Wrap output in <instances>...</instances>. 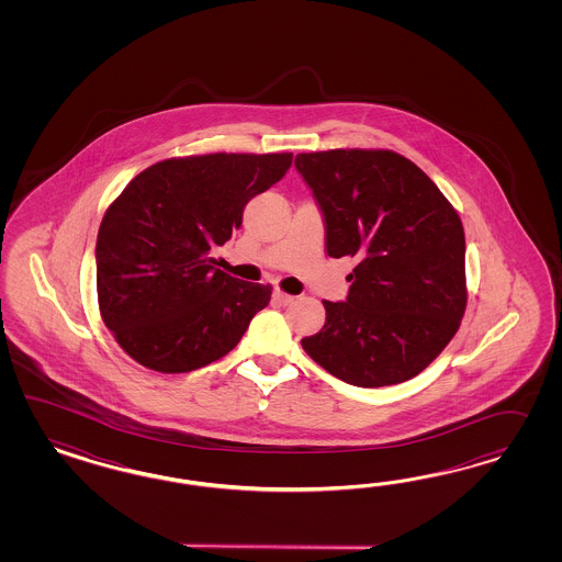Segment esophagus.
Masks as SVG:
<instances>
[{
  "instance_id": "34e87169",
  "label": "esophagus",
  "mask_w": 562,
  "mask_h": 562,
  "mask_svg": "<svg viewBox=\"0 0 562 562\" xmlns=\"http://www.w3.org/2000/svg\"><path fill=\"white\" fill-rule=\"evenodd\" d=\"M273 301H276V303H280V305H290V303L294 301V296H292V294H289V292L276 290V292H273Z\"/></svg>"
}]
</instances>
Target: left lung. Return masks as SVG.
I'll return each instance as SVG.
<instances>
[{
	"label": "left lung",
	"instance_id": "1",
	"mask_svg": "<svg viewBox=\"0 0 562 562\" xmlns=\"http://www.w3.org/2000/svg\"><path fill=\"white\" fill-rule=\"evenodd\" d=\"M327 224V256L357 257L344 303L306 355L357 387L423 373L460 329L468 305L460 214L426 172L393 150L296 154Z\"/></svg>",
	"mask_w": 562,
	"mask_h": 562
}]
</instances>
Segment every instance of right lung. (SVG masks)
Returning <instances> with one entry per match:
<instances>
[{
	"mask_svg": "<svg viewBox=\"0 0 562 562\" xmlns=\"http://www.w3.org/2000/svg\"><path fill=\"white\" fill-rule=\"evenodd\" d=\"M290 165L292 153L175 156L125 186L97 238L99 308L125 355L158 373H189L237 346L272 284L222 272L210 251Z\"/></svg>",
	"mask_w": 562,
	"mask_h": 562,
	"instance_id": "1",
	"label": "right lung"
}]
</instances>
